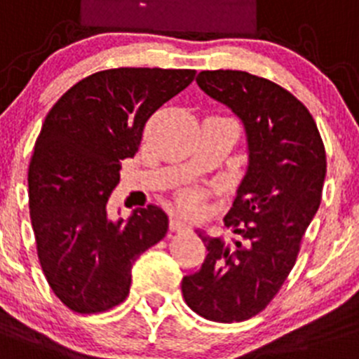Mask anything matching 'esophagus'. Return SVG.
Wrapping results in <instances>:
<instances>
[{"label": "esophagus", "mask_w": 359, "mask_h": 359, "mask_svg": "<svg viewBox=\"0 0 359 359\" xmlns=\"http://www.w3.org/2000/svg\"><path fill=\"white\" fill-rule=\"evenodd\" d=\"M187 228H189V224H187L184 219H180L179 215H173V217L170 219V229H172V231H186Z\"/></svg>", "instance_id": "34e87169"}]
</instances>
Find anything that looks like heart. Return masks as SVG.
I'll return each instance as SVG.
<instances>
[{"label": "heart", "mask_w": 359, "mask_h": 359, "mask_svg": "<svg viewBox=\"0 0 359 359\" xmlns=\"http://www.w3.org/2000/svg\"><path fill=\"white\" fill-rule=\"evenodd\" d=\"M180 205H182L186 210H200L201 194L196 193V191H187V193H184L182 198H180Z\"/></svg>", "instance_id": "1"}]
</instances>
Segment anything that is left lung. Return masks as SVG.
I'll list each match as a JSON object with an SVG mask.
<instances>
[{
    "mask_svg": "<svg viewBox=\"0 0 359 359\" xmlns=\"http://www.w3.org/2000/svg\"><path fill=\"white\" fill-rule=\"evenodd\" d=\"M196 82L240 119L247 166L224 217L240 240L226 243L198 228L207 256L182 279V294L208 321H245L270 304L294 266L321 203L325 145L304 103L270 80L214 69L198 73Z\"/></svg>",
    "mask_w": 359,
    "mask_h": 359,
    "instance_id": "obj_1",
    "label": "left lung"
}]
</instances>
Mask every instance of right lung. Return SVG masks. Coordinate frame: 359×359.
I'll list each match as a JSON object with an SVG mask.
<instances>
[{
    "label": "right lung",
    "instance_id": "right-lung-1",
    "mask_svg": "<svg viewBox=\"0 0 359 359\" xmlns=\"http://www.w3.org/2000/svg\"><path fill=\"white\" fill-rule=\"evenodd\" d=\"M194 69L117 68L66 91L45 117L27 173L38 259L55 297L80 314L130 293L131 268L168 231L158 205L109 217L107 203L149 117L193 82Z\"/></svg>",
    "mask_w": 359,
    "mask_h": 359
}]
</instances>
